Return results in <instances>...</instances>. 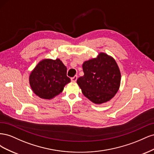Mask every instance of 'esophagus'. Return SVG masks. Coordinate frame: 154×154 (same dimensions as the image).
<instances>
[{
	"mask_svg": "<svg viewBox=\"0 0 154 154\" xmlns=\"http://www.w3.org/2000/svg\"><path fill=\"white\" fill-rule=\"evenodd\" d=\"M77 79H78V76H74V77L71 78V81H72V82H76Z\"/></svg>",
	"mask_w": 154,
	"mask_h": 154,
	"instance_id": "obj_1",
	"label": "esophagus"
}]
</instances>
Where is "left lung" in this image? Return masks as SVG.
I'll return each mask as SVG.
<instances>
[{
    "label": "left lung",
    "mask_w": 154,
    "mask_h": 154,
    "mask_svg": "<svg viewBox=\"0 0 154 154\" xmlns=\"http://www.w3.org/2000/svg\"><path fill=\"white\" fill-rule=\"evenodd\" d=\"M84 75L79 78L77 83L82 93L96 104L109 101L118 92L121 73L114 58L101 53L96 58L83 63Z\"/></svg>",
    "instance_id": "1"
}]
</instances>
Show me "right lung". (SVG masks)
<instances>
[{
  "label": "right lung",
  "instance_id": "right-lung-1",
  "mask_svg": "<svg viewBox=\"0 0 154 154\" xmlns=\"http://www.w3.org/2000/svg\"><path fill=\"white\" fill-rule=\"evenodd\" d=\"M71 82L67 76V67L60 61L45 59L35 67L29 76L32 91L41 98L50 100L59 94Z\"/></svg>",
  "mask_w": 154,
  "mask_h": 154
}]
</instances>
